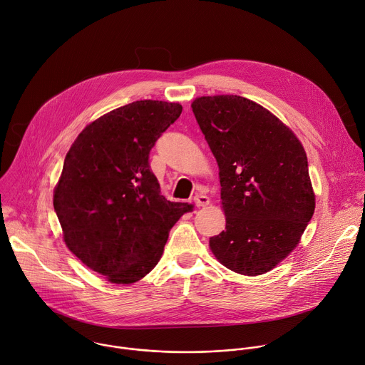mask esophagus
Wrapping results in <instances>:
<instances>
[{
  "mask_svg": "<svg viewBox=\"0 0 365 365\" xmlns=\"http://www.w3.org/2000/svg\"><path fill=\"white\" fill-rule=\"evenodd\" d=\"M193 202H195V205H196L197 207H203V206H207V205H209L210 199H209L206 195H196V196L193 197Z\"/></svg>",
  "mask_w": 365,
  "mask_h": 365,
  "instance_id": "34e87169",
  "label": "esophagus"
}]
</instances>
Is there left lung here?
<instances>
[{
	"label": "left lung",
	"mask_w": 365,
	"mask_h": 365,
	"mask_svg": "<svg viewBox=\"0 0 365 365\" xmlns=\"http://www.w3.org/2000/svg\"><path fill=\"white\" fill-rule=\"evenodd\" d=\"M192 108L219 166L226 216L209 247L233 272L265 274L294 251L314 215L305 150L278 117L245 97H197Z\"/></svg>",
	"instance_id": "left-lung-1"
}]
</instances>
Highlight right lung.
Masks as SVG:
<instances>
[{
    "label": "right lung",
    "instance_id": "obj_1",
    "mask_svg": "<svg viewBox=\"0 0 365 365\" xmlns=\"http://www.w3.org/2000/svg\"><path fill=\"white\" fill-rule=\"evenodd\" d=\"M182 106L140 100L90 123L71 145L54 190L67 248L113 284H133L159 262L186 203L160 195L149 155Z\"/></svg>",
    "mask_w": 365,
    "mask_h": 365
}]
</instances>
